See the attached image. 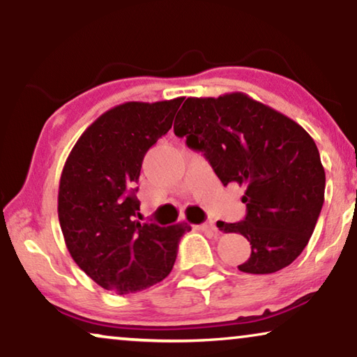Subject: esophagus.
Segmentation results:
<instances>
[{"label":"esophagus","instance_id":"obj_1","mask_svg":"<svg viewBox=\"0 0 357 357\" xmlns=\"http://www.w3.org/2000/svg\"><path fill=\"white\" fill-rule=\"evenodd\" d=\"M198 231H206V232H213V234H218V227L214 226L213 222H204V224H199L197 226Z\"/></svg>","mask_w":357,"mask_h":357}]
</instances>
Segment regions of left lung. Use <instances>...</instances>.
Here are the masks:
<instances>
[{"label":"left lung","instance_id":"obj_1","mask_svg":"<svg viewBox=\"0 0 357 357\" xmlns=\"http://www.w3.org/2000/svg\"><path fill=\"white\" fill-rule=\"evenodd\" d=\"M174 133L202 151L222 185L245 188V219L224 227L252 245L238 270L270 275L291 265L309 243L325 199V169L312 136L243 92L188 97Z\"/></svg>","mask_w":357,"mask_h":357}]
</instances>
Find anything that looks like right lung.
Instances as JSON below:
<instances>
[{"label": "right lung", "instance_id": "1", "mask_svg": "<svg viewBox=\"0 0 357 357\" xmlns=\"http://www.w3.org/2000/svg\"><path fill=\"white\" fill-rule=\"evenodd\" d=\"M183 97L125 102L102 114L76 141L58 188V219L68 252L100 287L131 294L158 284L172 271L187 222L141 224V164L172 126Z\"/></svg>", "mask_w": 357, "mask_h": 357}]
</instances>
